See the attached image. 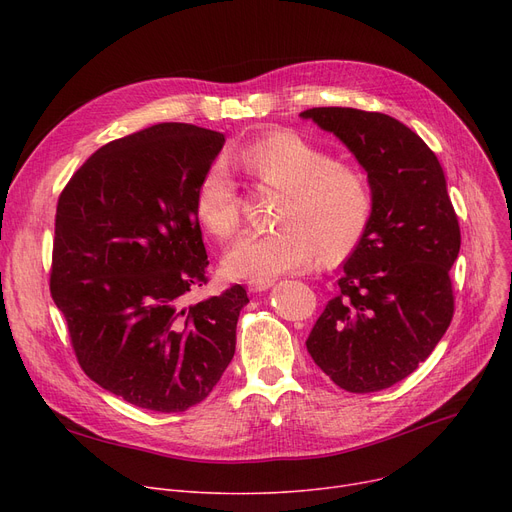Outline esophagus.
Returning <instances> with one entry per match:
<instances>
[{
	"label": "esophagus",
	"mask_w": 512,
	"mask_h": 512,
	"mask_svg": "<svg viewBox=\"0 0 512 512\" xmlns=\"http://www.w3.org/2000/svg\"><path fill=\"white\" fill-rule=\"evenodd\" d=\"M247 286H249L251 292H263L270 286H274V280H249Z\"/></svg>",
	"instance_id": "obj_1"
}]
</instances>
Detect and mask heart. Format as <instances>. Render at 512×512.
Here are the masks:
<instances>
[{"instance_id":"b5f03b06","label":"heart","mask_w":512,"mask_h":512,"mask_svg":"<svg viewBox=\"0 0 512 512\" xmlns=\"http://www.w3.org/2000/svg\"><path fill=\"white\" fill-rule=\"evenodd\" d=\"M236 159L259 182L284 191L278 211L280 228L238 236L224 255L232 278L272 280L305 270L319 255L338 261L363 238L371 218L369 186L359 170L334 157L297 132H272L242 147ZM195 213L199 224L218 238L236 232L238 191L224 159L203 172Z\"/></svg>"}]
</instances>
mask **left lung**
Listing matches in <instances>:
<instances>
[{
	"instance_id": "left-lung-1",
	"label": "left lung",
	"mask_w": 512,
	"mask_h": 512,
	"mask_svg": "<svg viewBox=\"0 0 512 512\" xmlns=\"http://www.w3.org/2000/svg\"><path fill=\"white\" fill-rule=\"evenodd\" d=\"M301 118L336 134L371 188L367 230L307 351L342 390L378 392L411 375L450 326L459 220L436 153L409 126L353 107H313Z\"/></svg>"
}]
</instances>
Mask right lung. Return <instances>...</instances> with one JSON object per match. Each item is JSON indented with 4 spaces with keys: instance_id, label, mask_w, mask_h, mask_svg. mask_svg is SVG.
I'll return each instance as SVG.
<instances>
[{
    "instance_id": "add662e5",
    "label": "right lung",
    "mask_w": 512,
    "mask_h": 512,
    "mask_svg": "<svg viewBox=\"0 0 512 512\" xmlns=\"http://www.w3.org/2000/svg\"><path fill=\"white\" fill-rule=\"evenodd\" d=\"M222 132L164 122L95 151L58 199L51 297L89 378L134 407L180 413L220 382L247 290L182 307L207 284L195 213Z\"/></svg>"
}]
</instances>
